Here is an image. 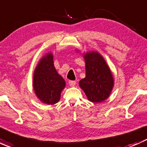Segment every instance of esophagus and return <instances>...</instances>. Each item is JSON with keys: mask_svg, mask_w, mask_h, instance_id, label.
<instances>
[{"mask_svg": "<svg viewBox=\"0 0 147 147\" xmlns=\"http://www.w3.org/2000/svg\"><path fill=\"white\" fill-rule=\"evenodd\" d=\"M75 84H76V82L74 80H71V81H69V84L70 87H74V86L75 85Z\"/></svg>", "mask_w": 147, "mask_h": 147, "instance_id": "esophagus-1", "label": "esophagus"}]
</instances>
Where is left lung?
I'll use <instances>...</instances> for the list:
<instances>
[{
    "instance_id": "8db88e82",
    "label": "left lung",
    "mask_w": 147,
    "mask_h": 147,
    "mask_svg": "<svg viewBox=\"0 0 147 147\" xmlns=\"http://www.w3.org/2000/svg\"><path fill=\"white\" fill-rule=\"evenodd\" d=\"M85 62V78L79 82L89 101L101 102L109 97L114 87V78L109 66L97 51L83 54Z\"/></svg>"
}]
</instances>
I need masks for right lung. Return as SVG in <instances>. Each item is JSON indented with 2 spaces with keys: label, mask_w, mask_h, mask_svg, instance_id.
Here are the masks:
<instances>
[{
  "label": "right lung",
  "mask_w": 147,
  "mask_h": 147,
  "mask_svg": "<svg viewBox=\"0 0 147 147\" xmlns=\"http://www.w3.org/2000/svg\"><path fill=\"white\" fill-rule=\"evenodd\" d=\"M32 86L35 94L42 103L54 105L60 100L65 81L55 67L51 53H46L37 65Z\"/></svg>",
  "instance_id": "right-lung-1"
}]
</instances>
